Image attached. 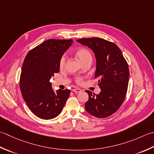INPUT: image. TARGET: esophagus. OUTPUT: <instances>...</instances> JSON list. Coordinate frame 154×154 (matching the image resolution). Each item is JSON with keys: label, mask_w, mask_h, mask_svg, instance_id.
I'll list each match as a JSON object with an SVG mask.
<instances>
[{"label": "esophagus", "mask_w": 154, "mask_h": 154, "mask_svg": "<svg viewBox=\"0 0 154 154\" xmlns=\"http://www.w3.org/2000/svg\"><path fill=\"white\" fill-rule=\"evenodd\" d=\"M72 91H73V92H76V93H78V92H80L82 90L80 88H74L72 90Z\"/></svg>", "instance_id": "34e87169"}]
</instances>
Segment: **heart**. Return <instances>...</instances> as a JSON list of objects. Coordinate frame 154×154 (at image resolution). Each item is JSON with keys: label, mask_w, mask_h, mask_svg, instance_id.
<instances>
[{"label": "heart", "mask_w": 154, "mask_h": 154, "mask_svg": "<svg viewBox=\"0 0 154 154\" xmlns=\"http://www.w3.org/2000/svg\"><path fill=\"white\" fill-rule=\"evenodd\" d=\"M74 55L79 60L84 64V62H86L88 60L92 61V56L91 52L88 51V50L84 48H81L77 49L76 51L74 52ZM66 63V57L64 56H61V58H60L59 60V67L60 69H62L65 66ZM76 83L80 84L82 82V79L80 78H78L76 80Z\"/></svg>", "instance_id": "heart-1"}]
</instances>
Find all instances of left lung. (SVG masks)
I'll use <instances>...</instances> for the list:
<instances>
[{"label":"left lung","mask_w":154,"mask_h":154,"mask_svg":"<svg viewBox=\"0 0 154 154\" xmlns=\"http://www.w3.org/2000/svg\"><path fill=\"white\" fill-rule=\"evenodd\" d=\"M89 47L96 58L95 78H98L101 92L95 94L90 90L85 103L86 110L96 118H105L116 112L127 93L130 72L127 61L116 44L100 38L77 40Z\"/></svg>","instance_id":"1"}]
</instances>
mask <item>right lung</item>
Masks as SVG:
<instances>
[{
	"label": "right lung",
	"instance_id": "add662e5",
	"mask_svg": "<svg viewBox=\"0 0 154 154\" xmlns=\"http://www.w3.org/2000/svg\"><path fill=\"white\" fill-rule=\"evenodd\" d=\"M72 42L47 40L30 50L24 58L20 77L22 96L31 112L40 118L58 116L70 96L68 89L54 92L50 80L59 72L60 58Z\"/></svg>",
	"mask_w": 154,
	"mask_h": 154
}]
</instances>
